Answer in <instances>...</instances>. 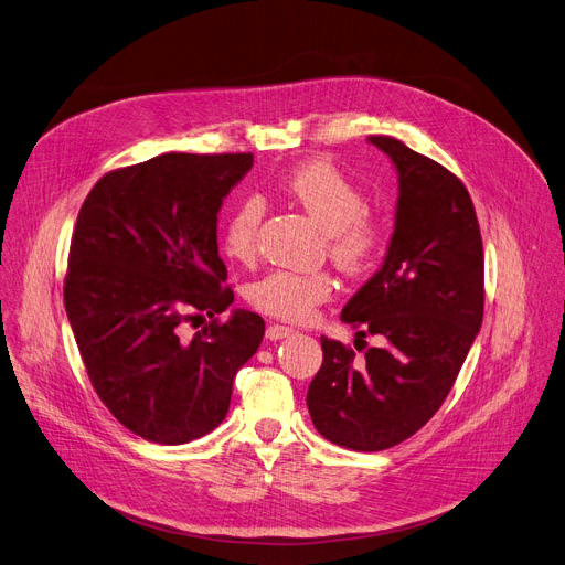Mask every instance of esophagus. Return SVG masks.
Wrapping results in <instances>:
<instances>
[{
	"label": "esophagus",
	"mask_w": 565,
	"mask_h": 565,
	"mask_svg": "<svg viewBox=\"0 0 565 565\" xmlns=\"http://www.w3.org/2000/svg\"><path fill=\"white\" fill-rule=\"evenodd\" d=\"M292 333H295V329L292 327H284V324H268V331H266V335L270 338V341H281V338H288Z\"/></svg>",
	"instance_id": "esophagus-1"
}]
</instances>
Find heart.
<instances>
[{"label":"heart","instance_id":"b5f03b06","mask_svg":"<svg viewBox=\"0 0 565 565\" xmlns=\"http://www.w3.org/2000/svg\"><path fill=\"white\" fill-rule=\"evenodd\" d=\"M279 191L302 209L324 232L331 258L348 273H361L372 266L382 247V227L363 209L359 188L327 161H309L288 172ZM263 204L256 198L243 200L227 217L222 245L227 256L252 260L258 245ZM333 279L327 273L297 275L277 270L249 286L247 297L254 309L305 322L316 307L331 297Z\"/></svg>","mask_w":565,"mask_h":565}]
</instances>
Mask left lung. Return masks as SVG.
Masks as SVG:
<instances>
[{"label":"left lung","mask_w":565,"mask_h":565,"mask_svg":"<svg viewBox=\"0 0 565 565\" xmlns=\"http://www.w3.org/2000/svg\"><path fill=\"white\" fill-rule=\"evenodd\" d=\"M367 142L395 168V222L380 270L341 320L382 345L354 359L320 335L324 359L307 393L316 429L354 452L388 449L434 416L483 318V247L466 185L395 138Z\"/></svg>","instance_id":"8db88e82"}]
</instances>
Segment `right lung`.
Returning <instances> with one entry per match:
<instances>
[{
	"mask_svg": "<svg viewBox=\"0 0 565 565\" xmlns=\"http://www.w3.org/2000/svg\"><path fill=\"white\" fill-rule=\"evenodd\" d=\"M254 166L252 154H161L104 174L74 227L65 311L99 395L145 440L181 445L230 411L236 372L256 354L266 322L227 311L217 213ZM212 322L195 337L182 324Z\"/></svg>",
	"mask_w": 565,
	"mask_h": 565,
	"instance_id": "right-lung-1",
	"label": "right lung"
}]
</instances>
